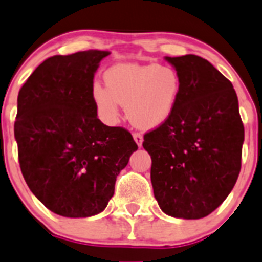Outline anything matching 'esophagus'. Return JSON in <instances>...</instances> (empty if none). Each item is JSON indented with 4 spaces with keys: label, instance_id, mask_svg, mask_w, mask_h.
Masks as SVG:
<instances>
[{
    "label": "esophagus",
    "instance_id": "34e87169",
    "mask_svg": "<svg viewBox=\"0 0 262 262\" xmlns=\"http://www.w3.org/2000/svg\"><path fill=\"white\" fill-rule=\"evenodd\" d=\"M133 138H134V141H136V143L138 144L139 147L142 146V142H143V137H142V134L141 133H133Z\"/></svg>",
    "mask_w": 262,
    "mask_h": 262
}]
</instances>
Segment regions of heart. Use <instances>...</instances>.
Listing matches in <instances>:
<instances>
[{
	"label": "heart",
	"mask_w": 262,
	"mask_h": 262,
	"mask_svg": "<svg viewBox=\"0 0 262 262\" xmlns=\"http://www.w3.org/2000/svg\"><path fill=\"white\" fill-rule=\"evenodd\" d=\"M106 87L92 85V100L101 115L115 121L120 105L126 106L132 123L141 129H155L171 116L182 90V78L169 65L121 63L103 75Z\"/></svg>",
	"instance_id": "b5f03b06"
}]
</instances>
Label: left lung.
<instances>
[{"label":"left lung","instance_id":"obj_1","mask_svg":"<svg viewBox=\"0 0 262 262\" xmlns=\"http://www.w3.org/2000/svg\"><path fill=\"white\" fill-rule=\"evenodd\" d=\"M182 78L171 116L143 137L155 199L165 214L201 219L227 199L241 171L245 128L233 84L195 55L165 57Z\"/></svg>","mask_w":262,"mask_h":262}]
</instances>
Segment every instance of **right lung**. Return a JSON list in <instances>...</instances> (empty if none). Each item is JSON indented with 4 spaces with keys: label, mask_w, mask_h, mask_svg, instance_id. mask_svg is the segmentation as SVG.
<instances>
[{
    "label": "right lung",
    "mask_w": 262,
    "mask_h": 262,
    "mask_svg": "<svg viewBox=\"0 0 262 262\" xmlns=\"http://www.w3.org/2000/svg\"><path fill=\"white\" fill-rule=\"evenodd\" d=\"M107 51L56 55L32 73L17 96L14 125L23 177L55 214H100L114 195L116 177L138 148L121 126L97 118L93 78Z\"/></svg>",
    "instance_id": "obj_1"
}]
</instances>
